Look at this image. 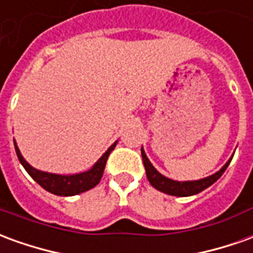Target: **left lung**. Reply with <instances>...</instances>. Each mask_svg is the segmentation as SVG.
<instances>
[{
	"label": "left lung",
	"mask_w": 253,
	"mask_h": 253,
	"mask_svg": "<svg viewBox=\"0 0 253 253\" xmlns=\"http://www.w3.org/2000/svg\"><path fill=\"white\" fill-rule=\"evenodd\" d=\"M141 155H142V160H144L145 171H146V178L148 181L151 182V185L157 190L163 192L166 194H169V196H178V197H188V196H193V194H197L203 192L204 189H207L208 186H211L212 183L218 181L219 178L222 176V174L225 172V169L229 167L231 159L233 156L226 162V164L222 167V169L216 171L212 175L207 176V178H203V179H197V181H174V179H169L167 176H164L163 174H160L157 171L152 163L149 162V159L145 153L144 148H141Z\"/></svg>",
	"instance_id": "8db88e82"
}]
</instances>
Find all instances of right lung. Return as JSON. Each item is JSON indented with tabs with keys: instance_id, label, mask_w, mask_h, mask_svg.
Masks as SVG:
<instances>
[{
	"instance_id": "obj_1",
	"label": "right lung",
	"mask_w": 253,
	"mask_h": 253,
	"mask_svg": "<svg viewBox=\"0 0 253 253\" xmlns=\"http://www.w3.org/2000/svg\"><path fill=\"white\" fill-rule=\"evenodd\" d=\"M13 142H15L17 159L30 174V176L37 183H40L45 190L53 194H57V196H75V194L87 192L91 188H94L96 185H98L101 181L102 174H104V169H105L109 153L114 151L115 146L118 144V141H115L114 144L107 149V152L94 163V166L87 171L71 174V175H61V174H52V172H46V171H41V169H37L33 166H30L26 162V159L22 156L15 139H13Z\"/></svg>"
}]
</instances>
